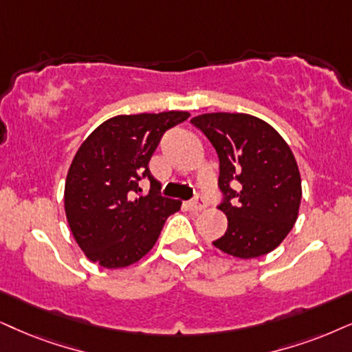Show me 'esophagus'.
Listing matches in <instances>:
<instances>
[{
  "mask_svg": "<svg viewBox=\"0 0 352 352\" xmlns=\"http://www.w3.org/2000/svg\"><path fill=\"white\" fill-rule=\"evenodd\" d=\"M204 208H206V201H204L203 198H197V199H193V201H188V209L193 212L203 211Z\"/></svg>",
  "mask_w": 352,
  "mask_h": 352,
  "instance_id": "esophagus-1",
  "label": "esophagus"
}]
</instances>
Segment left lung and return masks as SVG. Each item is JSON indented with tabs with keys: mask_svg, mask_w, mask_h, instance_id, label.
<instances>
[{
	"mask_svg": "<svg viewBox=\"0 0 352 352\" xmlns=\"http://www.w3.org/2000/svg\"><path fill=\"white\" fill-rule=\"evenodd\" d=\"M190 122L219 157V209L228 230L212 245L242 260L273 252L294 228L302 198L289 144L270 123L248 113H203ZM230 181H239L241 190L230 189Z\"/></svg>",
	"mask_w": 352,
	"mask_h": 352,
	"instance_id": "8db88e82",
	"label": "left lung"
}]
</instances>
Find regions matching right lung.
<instances>
[{
  "label": "right lung",
  "instance_id": "obj_1",
  "mask_svg": "<svg viewBox=\"0 0 352 352\" xmlns=\"http://www.w3.org/2000/svg\"><path fill=\"white\" fill-rule=\"evenodd\" d=\"M188 117L184 110L117 115L79 146L65 182V212L89 260L107 270L126 268L157 242L182 201L159 195L161 184L148 166L164 133ZM141 178L151 182L146 195Z\"/></svg>",
  "mask_w": 352,
  "mask_h": 352
}]
</instances>
